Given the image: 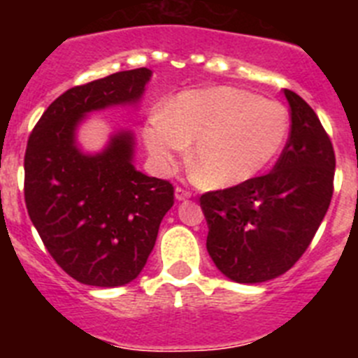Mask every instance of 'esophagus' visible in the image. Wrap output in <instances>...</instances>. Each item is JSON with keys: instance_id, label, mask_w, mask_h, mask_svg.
Masks as SVG:
<instances>
[{"instance_id": "1", "label": "esophagus", "mask_w": 358, "mask_h": 358, "mask_svg": "<svg viewBox=\"0 0 358 358\" xmlns=\"http://www.w3.org/2000/svg\"><path fill=\"white\" fill-rule=\"evenodd\" d=\"M192 197V194H189L188 189L181 188V186H177L176 188V199L177 201H186V199Z\"/></svg>"}]
</instances>
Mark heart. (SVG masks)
Masks as SVG:
<instances>
[{
  "instance_id": "b5f03b06",
  "label": "heart",
  "mask_w": 358,
  "mask_h": 358,
  "mask_svg": "<svg viewBox=\"0 0 358 358\" xmlns=\"http://www.w3.org/2000/svg\"><path fill=\"white\" fill-rule=\"evenodd\" d=\"M290 131L281 103L236 87L179 94L143 129L147 150L163 170L194 145L192 164L210 188H233L260 176L280 156Z\"/></svg>"
}]
</instances>
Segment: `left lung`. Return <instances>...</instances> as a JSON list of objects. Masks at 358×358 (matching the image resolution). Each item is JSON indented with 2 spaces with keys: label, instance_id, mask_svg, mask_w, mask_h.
<instances>
[{
  "label": "left lung",
  "instance_id": "8db88e82",
  "mask_svg": "<svg viewBox=\"0 0 358 358\" xmlns=\"http://www.w3.org/2000/svg\"><path fill=\"white\" fill-rule=\"evenodd\" d=\"M290 134L273 172L201 195L206 249L236 283L285 274L314 238L334 194L335 154L314 109L285 90Z\"/></svg>",
  "mask_w": 358,
  "mask_h": 358
}]
</instances>
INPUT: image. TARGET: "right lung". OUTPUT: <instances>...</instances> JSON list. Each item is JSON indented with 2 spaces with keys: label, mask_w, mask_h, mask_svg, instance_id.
<instances>
[{
  "label": "right lung",
  "mask_w": 358,
  "mask_h": 358,
  "mask_svg": "<svg viewBox=\"0 0 358 358\" xmlns=\"http://www.w3.org/2000/svg\"><path fill=\"white\" fill-rule=\"evenodd\" d=\"M152 71L113 73L71 87L28 138L24 202L53 260L84 285L122 287L143 271L159 224L173 206V186L134 166V134H110L106 148L84 152L78 125L94 110L138 106Z\"/></svg>",
  "instance_id": "right-lung-1"
}]
</instances>
